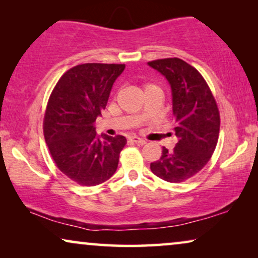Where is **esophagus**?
Returning a JSON list of instances; mask_svg holds the SVG:
<instances>
[{"label":"esophagus","mask_w":258,"mask_h":258,"mask_svg":"<svg viewBox=\"0 0 258 258\" xmlns=\"http://www.w3.org/2000/svg\"><path fill=\"white\" fill-rule=\"evenodd\" d=\"M129 140L132 141V142H134V143H137V144H146V143H147V141H144V140H142V139H140V137H137V136H132V137H129Z\"/></svg>","instance_id":"34e87169"}]
</instances>
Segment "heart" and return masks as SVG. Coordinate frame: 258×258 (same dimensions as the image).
<instances>
[{
    "instance_id": "1",
    "label": "heart",
    "mask_w": 258,
    "mask_h": 258,
    "mask_svg": "<svg viewBox=\"0 0 258 258\" xmlns=\"http://www.w3.org/2000/svg\"><path fill=\"white\" fill-rule=\"evenodd\" d=\"M150 87H156V86H154V84H151V83L144 84V89H147V88H150Z\"/></svg>"
}]
</instances>
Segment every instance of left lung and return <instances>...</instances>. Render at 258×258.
I'll return each instance as SVG.
<instances>
[{"instance_id":"obj_1","label":"left lung","mask_w":258,"mask_h":258,"mask_svg":"<svg viewBox=\"0 0 258 258\" xmlns=\"http://www.w3.org/2000/svg\"><path fill=\"white\" fill-rule=\"evenodd\" d=\"M165 76L172 93V114L177 143L150 164L157 177L170 183L191 178L213 156L220 135V111L209 86L199 70L181 58L148 62Z\"/></svg>"}]
</instances>
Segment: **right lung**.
<instances>
[{
	"label": "right lung",
	"mask_w": 258,
	"mask_h": 258,
	"mask_svg": "<svg viewBox=\"0 0 258 258\" xmlns=\"http://www.w3.org/2000/svg\"><path fill=\"white\" fill-rule=\"evenodd\" d=\"M125 64L84 63L63 74L52 89L43 118V134L56 167L80 185L108 181L118 165L124 136L95 132L115 80Z\"/></svg>",
	"instance_id": "add662e5"
}]
</instances>
